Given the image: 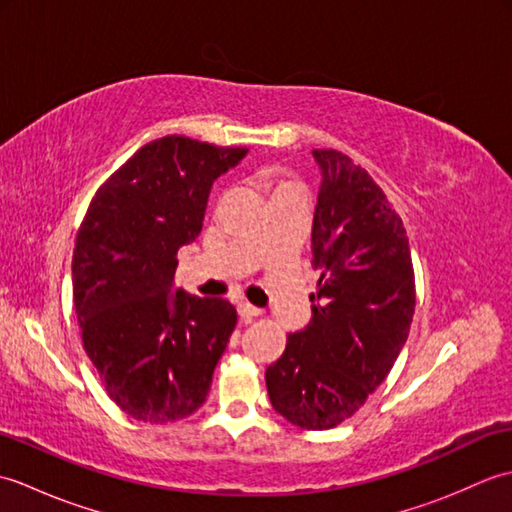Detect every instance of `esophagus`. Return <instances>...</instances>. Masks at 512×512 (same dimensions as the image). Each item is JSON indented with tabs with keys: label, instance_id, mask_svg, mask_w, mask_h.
I'll use <instances>...</instances> for the list:
<instances>
[{
	"label": "esophagus",
	"instance_id": "obj_1",
	"mask_svg": "<svg viewBox=\"0 0 512 512\" xmlns=\"http://www.w3.org/2000/svg\"><path fill=\"white\" fill-rule=\"evenodd\" d=\"M237 314H239V319H242V321H250V319L259 317V314H262V310L242 301V303H237Z\"/></svg>",
	"mask_w": 512,
	"mask_h": 512
}]
</instances>
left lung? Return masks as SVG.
Returning a JSON list of instances; mask_svg holds the SVG:
<instances>
[{
    "mask_svg": "<svg viewBox=\"0 0 512 512\" xmlns=\"http://www.w3.org/2000/svg\"><path fill=\"white\" fill-rule=\"evenodd\" d=\"M321 187L312 222L319 288L306 328L266 369L277 413L323 431L361 409L407 343L416 281L398 213L372 176L334 149H314Z\"/></svg>",
    "mask_w": 512,
    "mask_h": 512,
    "instance_id": "1",
    "label": "left lung"
}]
</instances>
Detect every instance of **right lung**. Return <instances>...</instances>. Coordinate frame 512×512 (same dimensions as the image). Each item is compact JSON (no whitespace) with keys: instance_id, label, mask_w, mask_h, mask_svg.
Masks as SVG:
<instances>
[{"instance_id":"add662e5","label":"right lung","mask_w":512,"mask_h":512,"mask_svg":"<svg viewBox=\"0 0 512 512\" xmlns=\"http://www.w3.org/2000/svg\"><path fill=\"white\" fill-rule=\"evenodd\" d=\"M246 154L187 136L151 140L96 191L76 233L83 347L134 420H182L209 394L237 312L226 299L173 288L176 255L200 235L213 182Z\"/></svg>"}]
</instances>
